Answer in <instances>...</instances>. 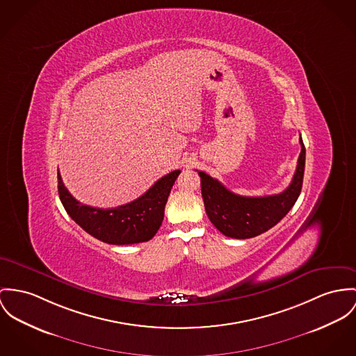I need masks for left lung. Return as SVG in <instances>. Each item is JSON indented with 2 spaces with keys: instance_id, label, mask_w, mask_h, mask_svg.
Segmentation results:
<instances>
[{
  "instance_id": "obj_1",
  "label": "left lung",
  "mask_w": 356,
  "mask_h": 356,
  "mask_svg": "<svg viewBox=\"0 0 356 356\" xmlns=\"http://www.w3.org/2000/svg\"><path fill=\"white\" fill-rule=\"evenodd\" d=\"M301 154L290 186L270 196H241L229 191L217 179L204 172L200 176L206 214L222 234L232 238L256 237L286 217L301 193L305 172V145L300 138Z\"/></svg>"
}]
</instances>
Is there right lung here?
Here are the masks:
<instances>
[{"instance_id": "add662e5", "label": "right lung", "mask_w": 356, "mask_h": 356, "mask_svg": "<svg viewBox=\"0 0 356 356\" xmlns=\"http://www.w3.org/2000/svg\"><path fill=\"white\" fill-rule=\"evenodd\" d=\"M180 175L173 170L152 186L136 200L115 209H97L82 204L65 187L58 172L60 202L76 223L95 238L112 245H130L152 240L164 219L165 204Z\"/></svg>"}]
</instances>
